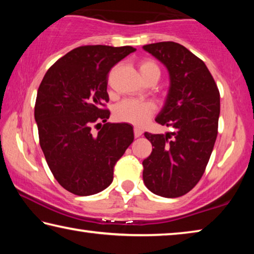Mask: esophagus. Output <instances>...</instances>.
Here are the masks:
<instances>
[{
    "mask_svg": "<svg viewBox=\"0 0 254 254\" xmlns=\"http://www.w3.org/2000/svg\"><path fill=\"white\" fill-rule=\"evenodd\" d=\"M133 132H134V136L135 137H139L141 134H142V130H141L140 127H135L134 128H133Z\"/></svg>",
    "mask_w": 254,
    "mask_h": 254,
    "instance_id": "1",
    "label": "esophagus"
}]
</instances>
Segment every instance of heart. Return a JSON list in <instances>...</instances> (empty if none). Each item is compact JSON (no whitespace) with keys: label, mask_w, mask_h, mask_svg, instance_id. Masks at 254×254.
I'll use <instances>...</instances> for the list:
<instances>
[{"label":"heart","mask_w":254,"mask_h":254,"mask_svg":"<svg viewBox=\"0 0 254 254\" xmlns=\"http://www.w3.org/2000/svg\"><path fill=\"white\" fill-rule=\"evenodd\" d=\"M139 69L145 81L152 77H158V79L160 77V68L150 58L140 60ZM156 110V104L150 101L124 100L114 107V117L121 122L143 126Z\"/></svg>","instance_id":"b5f03b06"}]
</instances>
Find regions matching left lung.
Masks as SVG:
<instances>
[{
    "instance_id": "8db88e82",
    "label": "left lung",
    "mask_w": 254,
    "mask_h": 254,
    "mask_svg": "<svg viewBox=\"0 0 254 254\" xmlns=\"http://www.w3.org/2000/svg\"><path fill=\"white\" fill-rule=\"evenodd\" d=\"M143 49L168 68L169 93L156 122L175 128L166 135L144 133L153 149L142 162L143 182L153 194L175 198L205 173L217 136L220 92L203 60L184 46L163 41Z\"/></svg>"
}]
</instances>
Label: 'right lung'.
<instances>
[{
    "mask_svg": "<svg viewBox=\"0 0 254 254\" xmlns=\"http://www.w3.org/2000/svg\"><path fill=\"white\" fill-rule=\"evenodd\" d=\"M135 50L77 47L49 68L38 88L34 119L40 147L56 180L72 194L89 196L109 187L115 163L133 142V127L106 122L105 106L110 70Z\"/></svg>",
    "mask_w": 254,
    "mask_h": 254,
    "instance_id": "right-lung-1",
    "label": "right lung"
}]
</instances>
